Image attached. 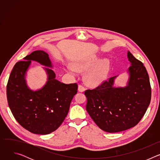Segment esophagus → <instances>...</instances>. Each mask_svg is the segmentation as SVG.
Here are the masks:
<instances>
[{
    "label": "esophagus",
    "mask_w": 160,
    "mask_h": 160,
    "mask_svg": "<svg viewBox=\"0 0 160 160\" xmlns=\"http://www.w3.org/2000/svg\"><path fill=\"white\" fill-rule=\"evenodd\" d=\"M85 90V88L83 85H78V92H84Z\"/></svg>",
    "instance_id": "1"
}]
</instances>
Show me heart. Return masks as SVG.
Listing matches in <instances>:
<instances>
[{"label": "heart", "mask_w": 160, "mask_h": 160, "mask_svg": "<svg viewBox=\"0 0 160 160\" xmlns=\"http://www.w3.org/2000/svg\"><path fill=\"white\" fill-rule=\"evenodd\" d=\"M109 69V61L108 59L99 61L96 56H92L77 60L72 66H67L66 70L70 74L75 76L77 71L80 72H87L85 80L88 85L97 87L102 83L108 74Z\"/></svg>", "instance_id": "obj_1"}]
</instances>
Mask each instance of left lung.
I'll return each instance as SVG.
<instances>
[{
  "label": "left lung",
  "mask_w": 160,
  "mask_h": 160,
  "mask_svg": "<svg viewBox=\"0 0 160 160\" xmlns=\"http://www.w3.org/2000/svg\"><path fill=\"white\" fill-rule=\"evenodd\" d=\"M127 58L131 65L127 71L129 78L125 87L114 86L115 76L85 92L89 115L101 130L109 133L135 126L144 115L151 101V88L145 66L129 51Z\"/></svg>",
  "instance_id": "8db88e82"
}]
</instances>
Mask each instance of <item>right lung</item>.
I'll return each mask as SVG.
<instances>
[{
  "instance_id": "add662e5",
  "label": "right lung",
  "mask_w": 160,
  "mask_h": 160,
  "mask_svg": "<svg viewBox=\"0 0 160 160\" xmlns=\"http://www.w3.org/2000/svg\"><path fill=\"white\" fill-rule=\"evenodd\" d=\"M16 63L7 85L9 108L16 121L32 133L49 134L58 129L69 111L71 101L77 93L78 85L65 84L56 80L52 69L44 68L48 81L41 88L33 90L25 76L32 61L52 68L48 54L35 51Z\"/></svg>"
}]
</instances>
